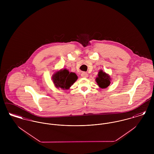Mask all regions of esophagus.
Listing matches in <instances>:
<instances>
[{
  "instance_id": "1",
  "label": "esophagus",
  "mask_w": 154,
  "mask_h": 154,
  "mask_svg": "<svg viewBox=\"0 0 154 154\" xmlns=\"http://www.w3.org/2000/svg\"><path fill=\"white\" fill-rule=\"evenodd\" d=\"M81 76H82V78H87L88 76V73H86V72H82V73H81Z\"/></svg>"
}]
</instances>
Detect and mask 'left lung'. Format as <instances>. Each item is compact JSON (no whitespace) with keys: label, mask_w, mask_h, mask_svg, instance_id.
Returning <instances> with one entry per match:
<instances>
[{"label":"left lung","mask_w":154,"mask_h":154,"mask_svg":"<svg viewBox=\"0 0 154 154\" xmlns=\"http://www.w3.org/2000/svg\"><path fill=\"white\" fill-rule=\"evenodd\" d=\"M111 78L110 76L103 70H100L98 76L95 78V81L98 86L101 89L107 88L111 84Z\"/></svg>","instance_id":"1"}]
</instances>
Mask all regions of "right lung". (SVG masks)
Returning <instances> with one entry per match:
<instances>
[{
    "label": "right lung",
    "instance_id": "1",
    "mask_svg": "<svg viewBox=\"0 0 154 154\" xmlns=\"http://www.w3.org/2000/svg\"><path fill=\"white\" fill-rule=\"evenodd\" d=\"M78 79V76L74 72H70L66 69L56 71L52 75L53 82L55 87L67 90Z\"/></svg>",
    "mask_w": 154,
    "mask_h": 154
}]
</instances>
